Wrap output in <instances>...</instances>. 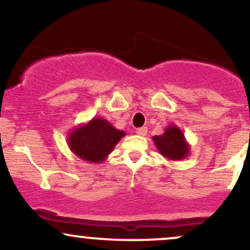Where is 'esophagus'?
Listing matches in <instances>:
<instances>
[{
    "label": "esophagus",
    "mask_w": 250,
    "mask_h": 250,
    "mask_svg": "<svg viewBox=\"0 0 250 250\" xmlns=\"http://www.w3.org/2000/svg\"><path fill=\"white\" fill-rule=\"evenodd\" d=\"M147 131H148V129L146 127H141V128L136 129V134L141 135V136H145V135H147Z\"/></svg>",
    "instance_id": "34e87169"
}]
</instances>
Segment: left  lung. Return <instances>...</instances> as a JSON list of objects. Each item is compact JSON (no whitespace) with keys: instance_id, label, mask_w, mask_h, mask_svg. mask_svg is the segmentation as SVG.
<instances>
[{"instance_id":"1","label":"left lung","mask_w":250,"mask_h":250,"mask_svg":"<svg viewBox=\"0 0 250 250\" xmlns=\"http://www.w3.org/2000/svg\"><path fill=\"white\" fill-rule=\"evenodd\" d=\"M153 141L160 154L171 161L186 159L190 153V146L185 134L175 125H169L165 129V133L153 136Z\"/></svg>"}]
</instances>
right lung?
<instances>
[{
    "instance_id": "1",
    "label": "right lung",
    "mask_w": 250,
    "mask_h": 250,
    "mask_svg": "<svg viewBox=\"0 0 250 250\" xmlns=\"http://www.w3.org/2000/svg\"><path fill=\"white\" fill-rule=\"evenodd\" d=\"M125 135V131L116 129L107 120L94 117L84 125L71 129L67 142L77 157L87 162L101 163Z\"/></svg>"
}]
</instances>
